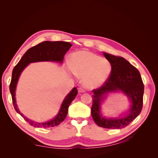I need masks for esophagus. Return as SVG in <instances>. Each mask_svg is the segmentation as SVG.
Returning a JSON list of instances; mask_svg holds the SVG:
<instances>
[{"label": "esophagus", "mask_w": 158, "mask_h": 158, "mask_svg": "<svg viewBox=\"0 0 158 158\" xmlns=\"http://www.w3.org/2000/svg\"><path fill=\"white\" fill-rule=\"evenodd\" d=\"M78 91H79V92H80V93H83V92H85V90L84 89L81 88H79L78 89Z\"/></svg>", "instance_id": "34e87169"}]
</instances>
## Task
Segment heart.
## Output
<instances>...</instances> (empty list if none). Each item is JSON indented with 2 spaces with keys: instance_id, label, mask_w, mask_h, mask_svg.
Wrapping results in <instances>:
<instances>
[{
  "instance_id": "b5f03b06",
  "label": "heart",
  "mask_w": 158,
  "mask_h": 158,
  "mask_svg": "<svg viewBox=\"0 0 158 158\" xmlns=\"http://www.w3.org/2000/svg\"><path fill=\"white\" fill-rule=\"evenodd\" d=\"M69 70L81 77L83 86L95 89L101 86L109 78L111 64L107 59L92 52L79 51L72 55Z\"/></svg>"
}]
</instances>
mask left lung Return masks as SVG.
Instances as JSON below:
<instances>
[{"mask_svg": "<svg viewBox=\"0 0 158 158\" xmlns=\"http://www.w3.org/2000/svg\"><path fill=\"white\" fill-rule=\"evenodd\" d=\"M103 55L111 64L110 75L100 88L93 89L91 113L95 123L108 129H121L135 120L141 112L143 102L144 84L139 71L122 57L104 52ZM122 91L131 100L129 113L117 118L106 119L100 113L101 102L109 92Z\"/></svg>", "mask_w": 158, "mask_h": 158, "instance_id": "obj_1", "label": "left lung"}]
</instances>
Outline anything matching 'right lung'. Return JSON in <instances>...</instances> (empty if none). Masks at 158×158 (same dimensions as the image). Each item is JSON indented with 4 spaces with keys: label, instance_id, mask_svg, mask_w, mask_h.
Instances as JSON below:
<instances>
[{
    "label": "right lung",
    "instance_id": "add662e5",
    "mask_svg": "<svg viewBox=\"0 0 158 158\" xmlns=\"http://www.w3.org/2000/svg\"><path fill=\"white\" fill-rule=\"evenodd\" d=\"M71 46L72 45L70 43L64 41H43L27 50V52L22 57L21 60H19L18 64L13 69L11 81L9 85V89L12 97L13 106H14V109L17 113L20 114L30 125L36 127H49L59 125L66 118L67 113H68V109L70 104L75 98L76 96L77 95V89L75 87L66 96V98L62 102L61 108H60L58 115L56 116V117L47 122H35L32 120L28 119L27 117H26L22 113H20L19 110L18 108V106H17L15 98V89L20 75H21L23 70L30 63L43 61L62 62L64 56L66 54V53L69 51V49L71 48Z\"/></svg>",
    "mask_w": 158,
    "mask_h": 158
}]
</instances>
